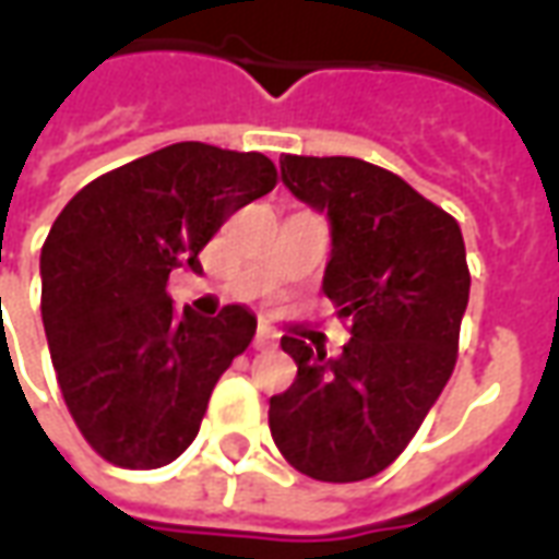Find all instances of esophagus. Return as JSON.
I'll use <instances>...</instances> for the list:
<instances>
[{"mask_svg": "<svg viewBox=\"0 0 559 559\" xmlns=\"http://www.w3.org/2000/svg\"><path fill=\"white\" fill-rule=\"evenodd\" d=\"M272 347H275V335H272V332H266V329H257L254 350H272Z\"/></svg>", "mask_w": 559, "mask_h": 559, "instance_id": "obj_1", "label": "esophagus"}]
</instances>
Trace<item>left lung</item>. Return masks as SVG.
Returning a JSON list of instances; mask_svg holds the SVG:
<instances>
[{"label": "left lung", "mask_w": 559, "mask_h": 559, "mask_svg": "<svg viewBox=\"0 0 559 559\" xmlns=\"http://www.w3.org/2000/svg\"><path fill=\"white\" fill-rule=\"evenodd\" d=\"M281 179L329 212L323 290L350 323V344L326 359L281 338L296 380L269 399L272 440L311 479H371L407 449L455 371L469 299L464 236L445 209L368 160L284 155Z\"/></svg>", "instance_id": "8db88e82"}]
</instances>
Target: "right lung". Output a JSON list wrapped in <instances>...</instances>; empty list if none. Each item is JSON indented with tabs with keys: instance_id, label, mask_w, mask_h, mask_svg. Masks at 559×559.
<instances>
[{
	"instance_id": "right-lung-1",
	"label": "right lung",
	"mask_w": 559,
	"mask_h": 559,
	"mask_svg": "<svg viewBox=\"0 0 559 559\" xmlns=\"http://www.w3.org/2000/svg\"><path fill=\"white\" fill-rule=\"evenodd\" d=\"M278 185L260 152L173 143L92 179L41 248V320L56 380L86 443L116 467L155 469L194 443L209 395L257 320L176 311L167 278L233 212Z\"/></svg>"
}]
</instances>
